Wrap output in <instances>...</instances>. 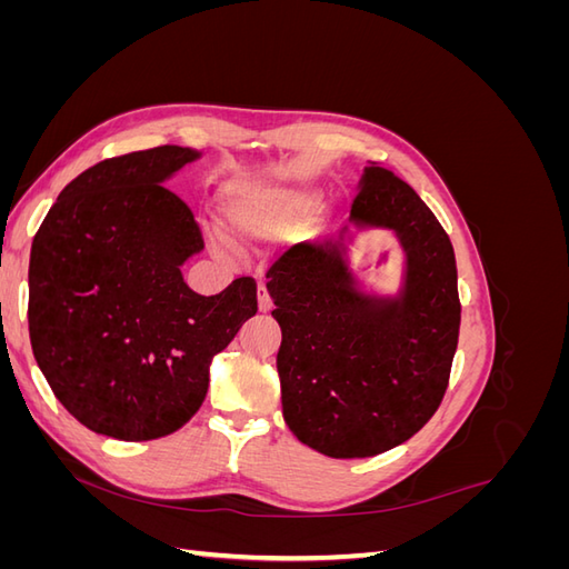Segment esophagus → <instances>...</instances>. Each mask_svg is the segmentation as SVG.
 <instances>
[{
	"instance_id": "1",
	"label": "esophagus",
	"mask_w": 569,
	"mask_h": 569,
	"mask_svg": "<svg viewBox=\"0 0 569 569\" xmlns=\"http://www.w3.org/2000/svg\"><path fill=\"white\" fill-rule=\"evenodd\" d=\"M270 308H272V301H270V297H268V289H266L263 282H258V311L268 313Z\"/></svg>"
}]
</instances>
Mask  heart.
Wrapping results in <instances>:
<instances>
[{"label": "heart", "instance_id": "b5f03b06", "mask_svg": "<svg viewBox=\"0 0 569 569\" xmlns=\"http://www.w3.org/2000/svg\"><path fill=\"white\" fill-rule=\"evenodd\" d=\"M313 203L316 189L301 182L237 178L222 189L226 226L242 242L289 232Z\"/></svg>", "mask_w": 569, "mask_h": 569}]
</instances>
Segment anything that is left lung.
I'll return each mask as SVG.
<instances>
[{
	"label": "left lung",
	"mask_w": 569,
	"mask_h": 569,
	"mask_svg": "<svg viewBox=\"0 0 569 569\" xmlns=\"http://www.w3.org/2000/svg\"><path fill=\"white\" fill-rule=\"evenodd\" d=\"M349 222L330 242L289 249L266 274L282 330L284 422L330 458L385 453L422 429L449 387L460 330L451 239L416 189L370 161ZM370 229L400 239L393 296L352 272L350 247Z\"/></svg>",
	"instance_id": "1"
}]
</instances>
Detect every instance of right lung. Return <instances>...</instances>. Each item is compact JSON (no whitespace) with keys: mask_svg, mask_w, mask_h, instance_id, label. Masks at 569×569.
Returning <instances> with one entry per match:
<instances>
[{"mask_svg":"<svg viewBox=\"0 0 569 569\" xmlns=\"http://www.w3.org/2000/svg\"><path fill=\"white\" fill-rule=\"evenodd\" d=\"M197 159L163 144L101 161L61 189L32 239V353L97 435L149 441L180 429L203 403L213 356L258 311L251 278L213 297L182 278L203 239L163 184Z\"/></svg>","mask_w":569,"mask_h":569,"instance_id":"right-lung-1","label":"right lung"}]
</instances>
